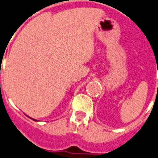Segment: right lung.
Here are the masks:
<instances>
[{"label": "right lung", "mask_w": 158, "mask_h": 158, "mask_svg": "<svg viewBox=\"0 0 158 158\" xmlns=\"http://www.w3.org/2000/svg\"><path fill=\"white\" fill-rule=\"evenodd\" d=\"M32 119H33V120H35V119H34V118H32Z\"/></svg>", "instance_id": "right-lung-1"}]
</instances>
